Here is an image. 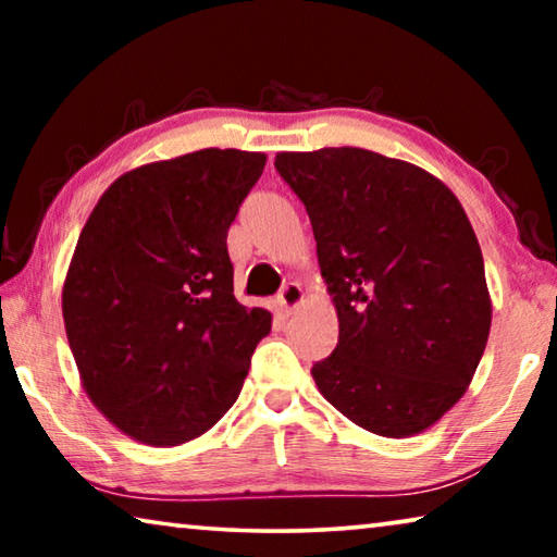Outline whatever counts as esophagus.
I'll use <instances>...</instances> for the list:
<instances>
[{"instance_id":"esophagus-1","label":"esophagus","mask_w":557,"mask_h":557,"mask_svg":"<svg viewBox=\"0 0 557 557\" xmlns=\"http://www.w3.org/2000/svg\"><path fill=\"white\" fill-rule=\"evenodd\" d=\"M301 299H305V292H301V287L297 285V282H287V285L280 289L277 305H280L282 312L292 314L301 305Z\"/></svg>"}]
</instances>
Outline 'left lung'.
Instances as JSON below:
<instances>
[{"label":"left lung","mask_w":557,"mask_h":557,"mask_svg":"<svg viewBox=\"0 0 557 557\" xmlns=\"http://www.w3.org/2000/svg\"><path fill=\"white\" fill-rule=\"evenodd\" d=\"M338 312V344L312 366L324 398L383 437L445 414L492 329L484 258L465 209L425 169L358 147L282 152Z\"/></svg>","instance_id":"8db88e82"}]
</instances>
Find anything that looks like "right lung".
I'll use <instances>...</instances> for the list:
<instances>
[{"label": "right lung", "instance_id": "obj_1", "mask_svg": "<svg viewBox=\"0 0 557 557\" xmlns=\"http://www.w3.org/2000/svg\"><path fill=\"white\" fill-rule=\"evenodd\" d=\"M265 169L240 149L154 162L100 196L63 285V322L83 385L112 425L174 447L238 400L270 334L262 307L233 297L228 228Z\"/></svg>", "mask_w": 557, "mask_h": 557}]
</instances>
